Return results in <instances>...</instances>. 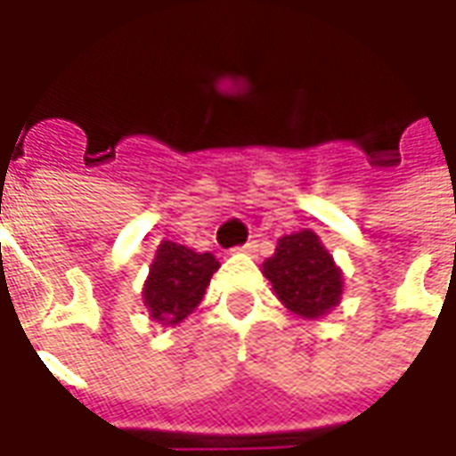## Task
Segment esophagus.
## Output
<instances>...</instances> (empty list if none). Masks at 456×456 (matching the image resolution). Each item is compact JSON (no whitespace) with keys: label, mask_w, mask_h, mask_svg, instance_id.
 Wrapping results in <instances>:
<instances>
[{"label":"esophagus","mask_w":456,"mask_h":456,"mask_svg":"<svg viewBox=\"0 0 456 456\" xmlns=\"http://www.w3.org/2000/svg\"><path fill=\"white\" fill-rule=\"evenodd\" d=\"M237 251H241V254H248V256H254L258 251V241H247L244 247H239Z\"/></svg>","instance_id":"34e87169"}]
</instances>
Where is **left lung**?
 <instances>
[{
    "instance_id": "8db88e82",
    "label": "left lung",
    "mask_w": 456,
    "mask_h": 456,
    "mask_svg": "<svg viewBox=\"0 0 456 456\" xmlns=\"http://www.w3.org/2000/svg\"><path fill=\"white\" fill-rule=\"evenodd\" d=\"M261 273L271 281L278 300L305 320L330 315L342 300V268L313 229L278 239L276 251L264 261Z\"/></svg>"
}]
</instances>
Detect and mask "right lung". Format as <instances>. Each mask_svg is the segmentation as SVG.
<instances>
[{
  "mask_svg": "<svg viewBox=\"0 0 456 456\" xmlns=\"http://www.w3.org/2000/svg\"><path fill=\"white\" fill-rule=\"evenodd\" d=\"M217 268L219 261L209 251L200 254L175 241H160L141 293L151 320L163 327L180 325L195 313Z\"/></svg>",
  "mask_w": 456,
  "mask_h": 456,
  "instance_id": "1",
  "label": "right lung"
}]
</instances>
